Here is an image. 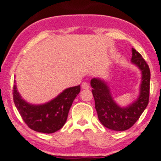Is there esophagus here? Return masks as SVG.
Listing matches in <instances>:
<instances>
[{"label":"esophagus","instance_id":"1","mask_svg":"<svg viewBox=\"0 0 161 161\" xmlns=\"http://www.w3.org/2000/svg\"><path fill=\"white\" fill-rule=\"evenodd\" d=\"M81 87L82 89H89V85L87 83V82H83V83L81 84Z\"/></svg>","mask_w":161,"mask_h":161}]
</instances>
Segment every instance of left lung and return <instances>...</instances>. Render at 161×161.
Here are the masks:
<instances>
[{
    "instance_id": "left-lung-1",
    "label": "left lung",
    "mask_w": 161,
    "mask_h": 161,
    "mask_svg": "<svg viewBox=\"0 0 161 161\" xmlns=\"http://www.w3.org/2000/svg\"><path fill=\"white\" fill-rule=\"evenodd\" d=\"M131 62L142 72L140 94L135 102L126 108H121L112 98L109 89L100 79L91 80L92 93L98 119L104 126L114 130H126L137 122L149 102L150 93V69L142 55L132 48Z\"/></svg>"
}]
</instances>
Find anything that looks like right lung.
Instances as JSON below:
<instances>
[{
  "mask_svg": "<svg viewBox=\"0 0 161 161\" xmlns=\"http://www.w3.org/2000/svg\"><path fill=\"white\" fill-rule=\"evenodd\" d=\"M80 91V85L68 88L51 102L34 106L21 97L16 85H14L13 97L18 111L30 128L41 133L51 134L63 127L72 102Z\"/></svg>",
  "mask_w": 161,
  "mask_h": 161,
  "instance_id": "right-lung-1",
  "label": "right lung"
}]
</instances>
